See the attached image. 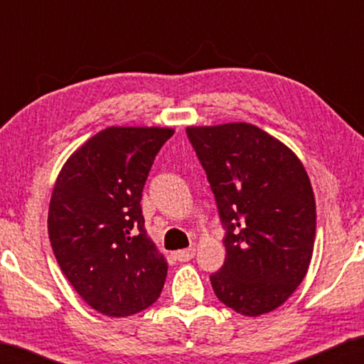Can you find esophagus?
I'll return each instance as SVG.
<instances>
[{
	"mask_svg": "<svg viewBox=\"0 0 364 364\" xmlns=\"http://www.w3.org/2000/svg\"><path fill=\"white\" fill-rule=\"evenodd\" d=\"M193 255H196V248L191 247V248H186V250H178L176 252V258L178 262H188L192 260Z\"/></svg>",
	"mask_w": 364,
	"mask_h": 364,
	"instance_id": "1",
	"label": "esophagus"
}]
</instances>
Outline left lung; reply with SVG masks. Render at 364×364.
<instances>
[{"label": "left lung", "instance_id": "obj_1", "mask_svg": "<svg viewBox=\"0 0 364 364\" xmlns=\"http://www.w3.org/2000/svg\"><path fill=\"white\" fill-rule=\"evenodd\" d=\"M225 228L218 300L245 316L283 305L313 255L316 205L308 173L278 139L247 122L187 127Z\"/></svg>", "mask_w": 364, "mask_h": 364}]
</instances>
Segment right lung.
Masks as SVG:
<instances>
[{
    "instance_id": "add662e5",
    "label": "right lung",
    "mask_w": 364,
    "mask_h": 364,
    "mask_svg": "<svg viewBox=\"0 0 364 364\" xmlns=\"http://www.w3.org/2000/svg\"><path fill=\"white\" fill-rule=\"evenodd\" d=\"M168 127H107L64 164L49 202L54 257L77 295L107 316L161 296L167 262L144 228L142 188Z\"/></svg>"
}]
</instances>
